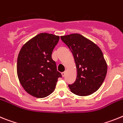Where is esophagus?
Masks as SVG:
<instances>
[{"mask_svg": "<svg viewBox=\"0 0 123 123\" xmlns=\"http://www.w3.org/2000/svg\"><path fill=\"white\" fill-rule=\"evenodd\" d=\"M66 72H62V76L63 77H65V75H66Z\"/></svg>", "mask_w": 123, "mask_h": 123, "instance_id": "34e87169", "label": "esophagus"}]
</instances>
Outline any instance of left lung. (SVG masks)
<instances>
[{
	"mask_svg": "<svg viewBox=\"0 0 123 123\" xmlns=\"http://www.w3.org/2000/svg\"><path fill=\"white\" fill-rule=\"evenodd\" d=\"M74 57L77 78L69 85L70 91L79 96H87L98 90L103 84L107 64L100 48L84 36L73 33L61 36Z\"/></svg>",
	"mask_w": 123,
	"mask_h": 123,
	"instance_id": "1",
	"label": "left lung"
}]
</instances>
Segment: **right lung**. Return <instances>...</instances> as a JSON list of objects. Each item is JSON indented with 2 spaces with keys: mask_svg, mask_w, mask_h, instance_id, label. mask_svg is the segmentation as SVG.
Returning a JSON list of instances; mask_svg holds the SVG:
<instances>
[{
  "mask_svg": "<svg viewBox=\"0 0 123 123\" xmlns=\"http://www.w3.org/2000/svg\"><path fill=\"white\" fill-rule=\"evenodd\" d=\"M59 39V36L41 33L27 41L19 52L17 75L25 90L33 97L49 95L61 77L51 57Z\"/></svg>",
  "mask_w": 123,
  "mask_h": 123,
  "instance_id": "add662e5",
  "label": "right lung"
}]
</instances>
